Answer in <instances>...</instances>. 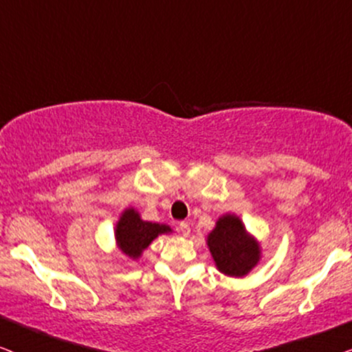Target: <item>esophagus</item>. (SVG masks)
Wrapping results in <instances>:
<instances>
[{"label": "esophagus", "mask_w": 352, "mask_h": 352, "mask_svg": "<svg viewBox=\"0 0 352 352\" xmlns=\"http://www.w3.org/2000/svg\"><path fill=\"white\" fill-rule=\"evenodd\" d=\"M177 230H179L182 237H187V235L190 234V228H189V224H187V223H179V224H177Z\"/></svg>", "instance_id": "obj_1"}]
</instances>
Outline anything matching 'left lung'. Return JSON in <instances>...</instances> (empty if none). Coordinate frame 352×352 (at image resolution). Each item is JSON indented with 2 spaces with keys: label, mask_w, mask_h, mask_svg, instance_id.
Returning <instances> with one entry per match:
<instances>
[{
  "label": "left lung",
  "mask_w": 352,
  "mask_h": 352,
  "mask_svg": "<svg viewBox=\"0 0 352 352\" xmlns=\"http://www.w3.org/2000/svg\"><path fill=\"white\" fill-rule=\"evenodd\" d=\"M206 245L218 271L230 277H245L261 259L258 240L248 234L239 216L230 213L216 221Z\"/></svg>",
  "instance_id": "1"
}]
</instances>
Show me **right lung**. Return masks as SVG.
Here are the masks:
<instances>
[{
	"label": "right lung",
	"instance_id": "right-lung-1",
	"mask_svg": "<svg viewBox=\"0 0 352 352\" xmlns=\"http://www.w3.org/2000/svg\"><path fill=\"white\" fill-rule=\"evenodd\" d=\"M173 232L170 226L144 221L133 206L120 214L115 226V242L120 252L129 259H139L144 250L155 240L158 235Z\"/></svg>",
	"mask_w": 352,
	"mask_h": 352
}]
</instances>
